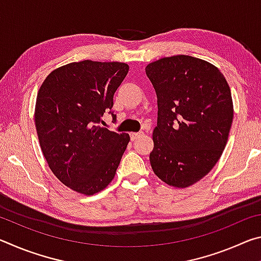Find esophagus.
I'll return each instance as SVG.
<instances>
[{"label":"esophagus","instance_id":"esophagus-1","mask_svg":"<svg viewBox=\"0 0 261 261\" xmlns=\"http://www.w3.org/2000/svg\"><path fill=\"white\" fill-rule=\"evenodd\" d=\"M143 135H144L143 132H131V134H130V138H131L132 141H135V140L138 139L139 137H141Z\"/></svg>","mask_w":261,"mask_h":261}]
</instances>
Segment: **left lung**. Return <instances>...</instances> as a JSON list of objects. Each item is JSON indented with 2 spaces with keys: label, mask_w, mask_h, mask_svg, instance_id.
Segmentation results:
<instances>
[{
  "label": "left lung",
  "mask_w": 261,
  "mask_h": 261,
  "mask_svg": "<svg viewBox=\"0 0 261 261\" xmlns=\"http://www.w3.org/2000/svg\"><path fill=\"white\" fill-rule=\"evenodd\" d=\"M158 96L152 169L170 187H191L222 155L233 118L230 87L210 62L175 55L146 67Z\"/></svg>",
  "instance_id": "obj_1"
}]
</instances>
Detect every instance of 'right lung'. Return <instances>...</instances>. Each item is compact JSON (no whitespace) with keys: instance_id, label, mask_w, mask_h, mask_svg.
Listing matches in <instances>:
<instances>
[{"instance_id":"1","label":"right lung","mask_w":261,"mask_h":261,"mask_svg":"<svg viewBox=\"0 0 261 261\" xmlns=\"http://www.w3.org/2000/svg\"><path fill=\"white\" fill-rule=\"evenodd\" d=\"M127 71L122 62H72L53 70L39 88L34 122L42 154L53 174L78 193L107 188L130 141L129 134L100 125Z\"/></svg>"}]
</instances>
